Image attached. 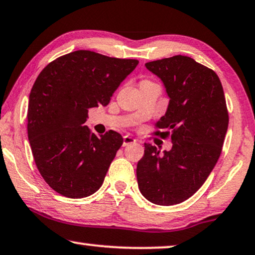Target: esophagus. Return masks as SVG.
Masks as SVG:
<instances>
[{"label":"esophagus","instance_id":"34e87169","mask_svg":"<svg viewBox=\"0 0 255 255\" xmlns=\"http://www.w3.org/2000/svg\"><path fill=\"white\" fill-rule=\"evenodd\" d=\"M135 142H136L135 138H132L131 136L126 135V136H124V143H123V145H124V146H127V145L131 144V143H135Z\"/></svg>","mask_w":255,"mask_h":255}]
</instances>
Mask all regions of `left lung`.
<instances>
[{
  "mask_svg": "<svg viewBox=\"0 0 255 255\" xmlns=\"http://www.w3.org/2000/svg\"><path fill=\"white\" fill-rule=\"evenodd\" d=\"M163 82L170 99L156 131L171 135L172 149L144 143L136 168L139 192L150 202H184L204 184L220 158L229 114L223 87L214 70L188 56L175 55L145 63Z\"/></svg>",
  "mask_w": 255,
  "mask_h": 255,
  "instance_id": "obj_1",
  "label": "left lung"
}]
</instances>
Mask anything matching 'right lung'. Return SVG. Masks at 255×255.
<instances>
[{"instance_id": "right-lung-1", "label": "right lung", "mask_w": 255, "mask_h": 255, "mask_svg": "<svg viewBox=\"0 0 255 255\" xmlns=\"http://www.w3.org/2000/svg\"><path fill=\"white\" fill-rule=\"evenodd\" d=\"M138 64L91 51H75L47 64L28 97L27 136L41 177L59 194H93L124 138L109 130L90 131L88 111L109 105L113 93Z\"/></svg>"}]
</instances>
